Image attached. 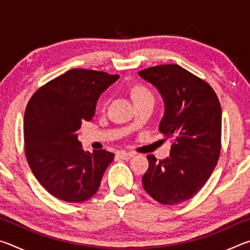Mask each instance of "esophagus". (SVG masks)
<instances>
[{
	"label": "esophagus",
	"mask_w": 250,
	"mask_h": 250,
	"mask_svg": "<svg viewBox=\"0 0 250 250\" xmlns=\"http://www.w3.org/2000/svg\"><path fill=\"white\" fill-rule=\"evenodd\" d=\"M118 156H119V158L122 160H129L132 158V156H134V153H132V152L121 151V152H118Z\"/></svg>",
	"instance_id": "esophagus-1"
}]
</instances>
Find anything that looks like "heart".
<instances>
[{
    "instance_id": "obj_1",
    "label": "heart",
    "mask_w": 250,
    "mask_h": 250,
    "mask_svg": "<svg viewBox=\"0 0 250 250\" xmlns=\"http://www.w3.org/2000/svg\"><path fill=\"white\" fill-rule=\"evenodd\" d=\"M131 95H132V98L134 100V103H135V101L145 99V98H153L151 92L143 86H135L132 89Z\"/></svg>"
}]
</instances>
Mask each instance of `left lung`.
<instances>
[{
    "label": "left lung",
    "instance_id": "obj_1",
    "mask_svg": "<svg viewBox=\"0 0 250 250\" xmlns=\"http://www.w3.org/2000/svg\"><path fill=\"white\" fill-rule=\"evenodd\" d=\"M164 101L159 130L173 138L170 156L158 161L147 155L143 188L156 202L174 205L192 198L209 179L221 153L222 108L208 83L179 65L139 71Z\"/></svg>",
    "mask_w": 250,
    "mask_h": 250
}]
</instances>
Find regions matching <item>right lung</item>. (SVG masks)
Wrapping results in <instances>:
<instances>
[{
    "instance_id": "right-lung-1",
    "label": "right lung",
    "mask_w": 250,
    "mask_h": 250,
    "mask_svg": "<svg viewBox=\"0 0 250 250\" xmlns=\"http://www.w3.org/2000/svg\"><path fill=\"white\" fill-rule=\"evenodd\" d=\"M119 75L70 69L41 87L24 116L27 162L37 181L59 200L82 203L98 191L115 154L83 151L77 131L95 116L100 95Z\"/></svg>"
}]
</instances>
